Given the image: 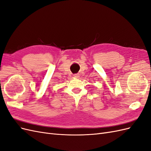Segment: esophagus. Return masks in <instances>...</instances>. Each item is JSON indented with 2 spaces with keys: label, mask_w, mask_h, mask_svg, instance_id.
<instances>
[{
  "label": "esophagus",
  "mask_w": 151,
  "mask_h": 151,
  "mask_svg": "<svg viewBox=\"0 0 151 151\" xmlns=\"http://www.w3.org/2000/svg\"><path fill=\"white\" fill-rule=\"evenodd\" d=\"M74 76V77H76V78H79V75L77 74H74V76Z\"/></svg>",
  "instance_id": "esophagus-1"
}]
</instances>
